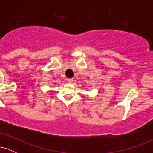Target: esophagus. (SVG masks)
<instances>
[{
  "mask_svg": "<svg viewBox=\"0 0 153 153\" xmlns=\"http://www.w3.org/2000/svg\"><path fill=\"white\" fill-rule=\"evenodd\" d=\"M67 81H68V82H69V83H72L73 81V78H68L67 79Z\"/></svg>",
  "mask_w": 153,
  "mask_h": 153,
  "instance_id": "34e87169",
  "label": "esophagus"
}]
</instances>
